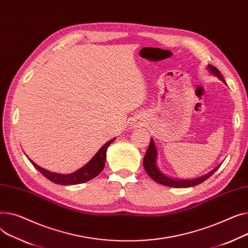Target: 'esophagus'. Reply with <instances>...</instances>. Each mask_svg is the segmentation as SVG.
Listing matches in <instances>:
<instances>
[{
  "mask_svg": "<svg viewBox=\"0 0 248 248\" xmlns=\"http://www.w3.org/2000/svg\"><path fill=\"white\" fill-rule=\"evenodd\" d=\"M139 124H140V123H139V122H137V121H136V122H134V124H133V126H136V127H137V126H139Z\"/></svg>",
  "mask_w": 248,
  "mask_h": 248,
  "instance_id": "obj_1",
  "label": "esophagus"
}]
</instances>
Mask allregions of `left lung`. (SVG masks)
Wrapping results in <instances>:
<instances>
[{
    "instance_id": "8db88e82",
    "label": "left lung",
    "mask_w": 248,
    "mask_h": 248,
    "mask_svg": "<svg viewBox=\"0 0 248 248\" xmlns=\"http://www.w3.org/2000/svg\"><path fill=\"white\" fill-rule=\"evenodd\" d=\"M208 69L210 70V72L212 73L213 75H215L216 77L221 79L225 83V80L223 79L220 71L218 70L216 67H214L212 65H208ZM156 157H157L156 147H155L153 139H151L149 147H148V149L146 151V154H145L144 160H143L144 169L154 181H156L157 183L162 184V185H165V186H170V187H180L181 188V187H191V186L198 185V184L202 183L203 181H205L206 179H208L212 175V174L218 169V167H216L210 173H208L207 175L202 176V177L197 178V179H193V180H176V179H172V178L164 175L162 172H160V170L157 168V165H156Z\"/></svg>"
}]
</instances>
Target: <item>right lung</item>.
<instances>
[{
	"mask_svg": "<svg viewBox=\"0 0 248 248\" xmlns=\"http://www.w3.org/2000/svg\"><path fill=\"white\" fill-rule=\"evenodd\" d=\"M114 141V139L108 141L104 146H102L100 150L95 154V156L90 160V161L87 163L84 167L77 170L74 173L71 174H59V173H54L50 172L46 169H44L40 166H38L35 162H33L31 159H29L31 163L34 165V167L40 171L44 176L50 181L56 183V184H61V185H74V184H80L89 181L102 172L105 166L106 161V152L109 145Z\"/></svg>",
	"mask_w": 248,
	"mask_h": 248,
	"instance_id": "right-lung-1",
	"label": "right lung"
}]
</instances>
